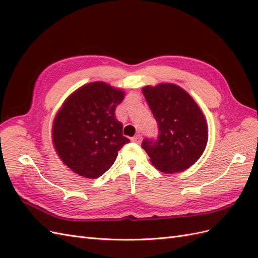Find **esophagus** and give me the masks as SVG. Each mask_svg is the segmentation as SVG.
Returning <instances> with one entry per match:
<instances>
[{
    "instance_id": "34e87169",
    "label": "esophagus",
    "mask_w": 258,
    "mask_h": 258,
    "mask_svg": "<svg viewBox=\"0 0 258 258\" xmlns=\"http://www.w3.org/2000/svg\"><path fill=\"white\" fill-rule=\"evenodd\" d=\"M131 141H132L133 142V143H140V142L142 141V135L141 134H138V135H135L134 136V138H132V139H131Z\"/></svg>"
}]
</instances>
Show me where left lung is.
Masks as SVG:
<instances>
[{"label":"left lung","mask_w":258,"mask_h":258,"mask_svg":"<svg viewBox=\"0 0 258 258\" xmlns=\"http://www.w3.org/2000/svg\"><path fill=\"white\" fill-rule=\"evenodd\" d=\"M143 94L158 126L157 139L142 147L163 173L182 172L204 152L208 130L201 108L182 87L172 83L143 87Z\"/></svg>","instance_id":"left-lung-1"}]
</instances>
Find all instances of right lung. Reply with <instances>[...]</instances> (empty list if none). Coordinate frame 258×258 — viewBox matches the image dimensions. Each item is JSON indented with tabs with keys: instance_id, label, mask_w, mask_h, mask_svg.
<instances>
[{
	"instance_id": "obj_1",
	"label": "right lung",
	"mask_w": 258,
	"mask_h": 258,
	"mask_svg": "<svg viewBox=\"0 0 258 258\" xmlns=\"http://www.w3.org/2000/svg\"><path fill=\"white\" fill-rule=\"evenodd\" d=\"M124 92L104 82L80 87L64 102L53 123V144L69 168L86 178H97L128 143L115 108Z\"/></svg>"
}]
</instances>
